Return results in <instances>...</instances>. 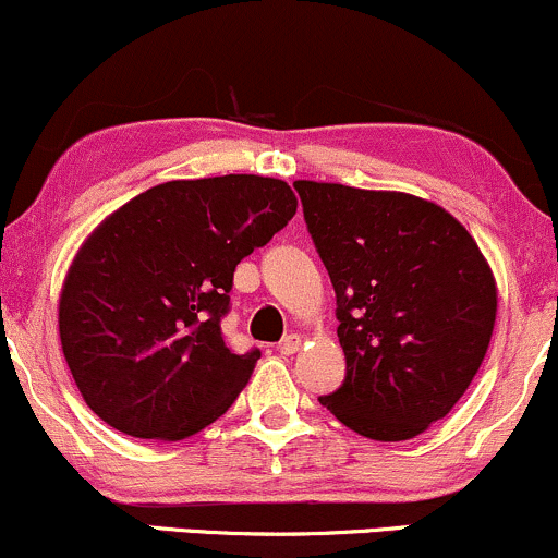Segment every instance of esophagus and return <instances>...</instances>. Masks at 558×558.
<instances>
[{"label":"esophagus","instance_id":"1","mask_svg":"<svg viewBox=\"0 0 558 558\" xmlns=\"http://www.w3.org/2000/svg\"><path fill=\"white\" fill-rule=\"evenodd\" d=\"M278 349H280V354H296L299 349H302V336L289 333L283 341H280Z\"/></svg>","mask_w":558,"mask_h":558}]
</instances>
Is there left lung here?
<instances>
[{
	"mask_svg": "<svg viewBox=\"0 0 558 558\" xmlns=\"http://www.w3.org/2000/svg\"><path fill=\"white\" fill-rule=\"evenodd\" d=\"M336 291L344 384L320 397L341 424L400 442L445 418L493 336L498 289L442 206L389 190L293 182Z\"/></svg>",
	"mask_w": 558,
	"mask_h": 558,
	"instance_id": "8db88e82",
	"label": "left lung"
}]
</instances>
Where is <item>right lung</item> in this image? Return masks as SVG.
<instances>
[{
	"mask_svg": "<svg viewBox=\"0 0 558 558\" xmlns=\"http://www.w3.org/2000/svg\"><path fill=\"white\" fill-rule=\"evenodd\" d=\"M293 214V190L256 174L163 182L110 214L78 248L58 312L92 413L169 442L214 424L262 354L225 341L232 272Z\"/></svg>",
	"mask_w": 558,
	"mask_h": 558,
	"instance_id": "right-lung-1",
	"label": "right lung"
}]
</instances>
